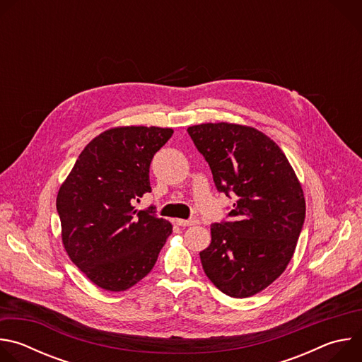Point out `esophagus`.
<instances>
[{
  "label": "esophagus",
  "mask_w": 362,
  "mask_h": 362,
  "mask_svg": "<svg viewBox=\"0 0 362 362\" xmlns=\"http://www.w3.org/2000/svg\"><path fill=\"white\" fill-rule=\"evenodd\" d=\"M176 223L179 225V226H193V225H196V223H199L196 219H177L176 221Z\"/></svg>",
  "instance_id": "esophagus-1"
}]
</instances>
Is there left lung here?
I'll use <instances>...</instances> for the list:
<instances>
[{
  "instance_id": "1",
  "label": "left lung",
  "mask_w": 362,
  "mask_h": 362,
  "mask_svg": "<svg viewBox=\"0 0 362 362\" xmlns=\"http://www.w3.org/2000/svg\"><path fill=\"white\" fill-rule=\"evenodd\" d=\"M215 186L235 196L229 219L211 226L203 271L232 298L269 286L288 267L305 222L300 183L279 146L253 127L204 123L187 129Z\"/></svg>"
}]
</instances>
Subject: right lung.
Wrapping results in <instances>:
<instances>
[{"label": "right lung", "instance_id": "right-lung-1", "mask_svg": "<svg viewBox=\"0 0 362 362\" xmlns=\"http://www.w3.org/2000/svg\"><path fill=\"white\" fill-rule=\"evenodd\" d=\"M172 129L129 126L94 137L57 194L62 238L73 264L97 286L120 292L154 267L172 225L133 200L151 192L148 169Z\"/></svg>", "mask_w": 362, "mask_h": 362}]
</instances>
